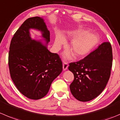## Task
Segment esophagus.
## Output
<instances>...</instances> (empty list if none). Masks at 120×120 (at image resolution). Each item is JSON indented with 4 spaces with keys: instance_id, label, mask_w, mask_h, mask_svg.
Wrapping results in <instances>:
<instances>
[{
    "instance_id": "obj_1",
    "label": "esophagus",
    "mask_w": 120,
    "mask_h": 120,
    "mask_svg": "<svg viewBox=\"0 0 120 120\" xmlns=\"http://www.w3.org/2000/svg\"><path fill=\"white\" fill-rule=\"evenodd\" d=\"M68 63L67 62H64L63 64V70H66L68 68Z\"/></svg>"
}]
</instances>
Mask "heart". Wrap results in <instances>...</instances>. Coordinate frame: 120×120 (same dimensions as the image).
<instances>
[{"mask_svg":"<svg viewBox=\"0 0 120 120\" xmlns=\"http://www.w3.org/2000/svg\"><path fill=\"white\" fill-rule=\"evenodd\" d=\"M70 36L74 39L68 46V49L75 58H81L87 55L96 47L99 41L96 34L87 33V31L82 29L73 31ZM64 42L65 39L61 36L58 35L56 38V47H60Z\"/></svg>","mask_w":120,"mask_h":120,"instance_id":"obj_1","label":"heart"}]
</instances>
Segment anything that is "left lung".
I'll return each mask as SVG.
<instances>
[{"mask_svg": "<svg viewBox=\"0 0 120 120\" xmlns=\"http://www.w3.org/2000/svg\"><path fill=\"white\" fill-rule=\"evenodd\" d=\"M112 61V47L107 41L84 59L69 63L68 70L74 74V80L70 85L73 96L86 102L100 94L110 79Z\"/></svg>", "mask_w": 120, "mask_h": 120, "instance_id": "left-lung-1", "label": "left lung"}]
</instances>
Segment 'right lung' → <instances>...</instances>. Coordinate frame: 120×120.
<instances>
[{"instance_id":"obj_1","label":"right lung","mask_w":120,"mask_h":120,"mask_svg":"<svg viewBox=\"0 0 120 120\" xmlns=\"http://www.w3.org/2000/svg\"><path fill=\"white\" fill-rule=\"evenodd\" d=\"M30 29L41 31L47 43L50 41V32L43 19H27L11 39L8 64L11 79L19 91L27 98L38 100L47 94L52 82L62 71L63 63L59 54L31 39Z\"/></svg>"}]
</instances>
